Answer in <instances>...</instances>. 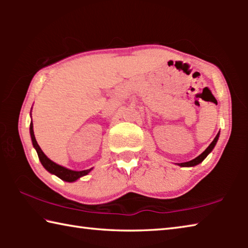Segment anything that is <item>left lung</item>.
<instances>
[{"instance_id":"obj_1","label":"left lung","mask_w":248,"mask_h":248,"mask_svg":"<svg viewBox=\"0 0 248 248\" xmlns=\"http://www.w3.org/2000/svg\"><path fill=\"white\" fill-rule=\"evenodd\" d=\"M219 134H220V132L217 134V137L215 138V140H213L211 143H210V145L208 146L207 149H205L202 153H201L199 156H197L196 158H194V159H191V161H189V162H185V163H179V166H182V167H191V166H195V165H198L199 163H201L203 161V159L208 156V154L211 152V151L213 150V148H215L216 146V144H217V139H219Z\"/></svg>"}]
</instances>
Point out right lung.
<instances>
[{"instance_id":"right-lung-1","label":"right lung","mask_w":248,"mask_h":248,"mask_svg":"<svg viewBox=\"0 0 248 248\" xmlns=\"http://www.w3.org/2000/svg\"><path fill=\"white\" fill-rule=\"evenodd\" d=\"M29 131H31V137L32 145H33V148H35L36 151H37V154H38V157L40 159L41 164H43V166L49 171V173H51L53 175L58 176L59 178H61L62 180H65V182L72 183V182H75V180H77V179H78L79 177H82V176L87 175L92 170V169H90V170L77 171V170H72L65 169V167L61 166V165H58L57 163L52 162L51 159L46 156V154L43 152V151H41L40 146L38 145V143H37L35 134H33L32 121L31 123V128H29Z\"/></svg>"}]
</instances>
